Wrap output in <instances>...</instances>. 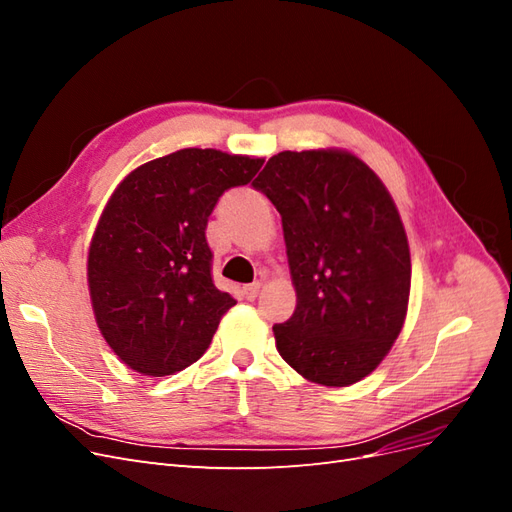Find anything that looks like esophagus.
Masks as SVG:
<instances>
[{"mask_svg": "<svg viewBox=\"0 0 512 512\" xmlns=\"http://www.w3.org/2000/svg\"><path fill=\"white\" fill-rule=\"evenodd\" d=\"M260 282H254V284H247L245 288H243V294H245V299L247 301H254L256 297H258V292H260Z\"/></svg>", "mask_w": 512, "mask_h": 512, "instance_id": "34e87169", "label": "esophagus"}]
</instances>
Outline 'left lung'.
Listing matches in <instances>:
<instances>
[{"label": "left lung", "mask_w": 512, "mask_h": 512, "mask_svg": "<svg viewBox=\"0 0 512 512\" xmlns=\"http://www.w3.org/2000/svg\"><path fill=\"white\" fill-rule=\"evenodd\" d=\"M282 215L297 307L275 346L303 378L350 386L404 327L410 247L389 190L342 149L282 151L252 183Z\"/></svg>", "instance_id": "1"}]
</instances>
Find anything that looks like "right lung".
<instances>
[{
    "mask_svg": "<svg viewBox=\"0 0 512 512\" xmlns=\"http://www.w3.org/2000/svg\"><path fill=\"white\" fill-rule=\"evenodd\" d=\"M262 162L179 149L132 170L108 198L89 245V297L106 344L138 374L196 363L237 303L213 284L205 230L220 196Z\"/></svg>",
    "mask_w": 512,
    "mask_h": 512,
    "instance_id": "right-lung-1",
    "label": "right lung"
}]
</instances>
